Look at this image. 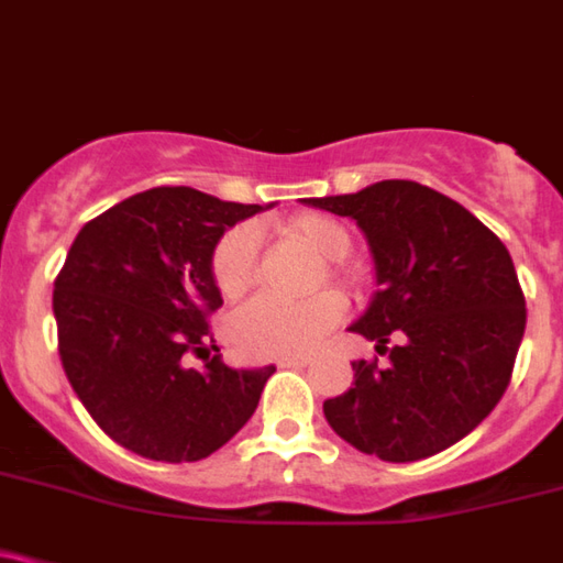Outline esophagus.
<instances>
[{"instance_id": "esophagus-1", "label": "esophagus", "mask_w": 563, "mask_h": 563, "mask_svg": "<svg viewBox=\"0 0 563 563\" xmlns=\"http://www.w3.org/2000/svg\"><path fill=\"white\" fill-rule=\"evenodd\" d=\"M307 364H310V358L307 356H291V358L277 361V366H280V369H299V366H307Z\"/></svg>"}]
</instances>
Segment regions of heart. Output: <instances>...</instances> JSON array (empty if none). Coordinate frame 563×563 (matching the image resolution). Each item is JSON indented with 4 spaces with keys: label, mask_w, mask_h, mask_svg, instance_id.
<instances>
[{
    "label": "heart",
    "mask_w": 563,
    "mask_h": 563,
    "mask_svg": "<svg viewBox=\"0 0 563 563\" xmlns=\"http://www.w3.org/2000/svg\"><path fill=\"white\" fill-rule=\"evenodd\" d=\"M277 232L299 242L321 256L323 275L334 286L356 291L361 269L347 262L353 236L345 223L323 212H299L277 223ZM258 266V236L251 227L229 229L212 247V283L227 299H236L253 286ZM342 318V299L336 294H318L307 301H286L277 297H256L232 318V340L251 358L305 356L318 345L327 331Z\"/></svg>",
    "instance_id": "b5f03b06"
}]
</instances>
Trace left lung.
<instances>
[{
  "label": "left lung",
  "mask_w": 563,
  "mask_h": 563,
  "mask_svg": "<svg viewBox=\"0 0 563 563\" xmlns=\"http://www.w3.org/2000/svg\"><path fill=\"white\" fill-rule=\"evenodd\" d=\"M301 202L353 218L366 234L380 288L351 331L390 361H353V388L323 401L331 429L390 464L464 440L499 405L523 340L526 299L505 242L416 180Z\"/></svg>",
  "instance_id": "1"
}]
</instances>
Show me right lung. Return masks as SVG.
I'll return each instance as SVG.
<instances>
[{"label":"right lung","instance_id":"add662e5","mask_svg":"<svg viewBox=\"0 0 563 563\" xmlns=\"http://www.w3.org/2000/svg\"><path fill=\"white\" fill-rule=\"evenodd\" d=\"M258 210L158 186L75 236L53 283L58 356L88 416L126 451L167 464L207 459L256 412L275 366L221 361L210 258L223 232ZM191 355L203 366L188 365Z\"/></svg>","mask_w":563,"mask_h":563}]
</instances>
